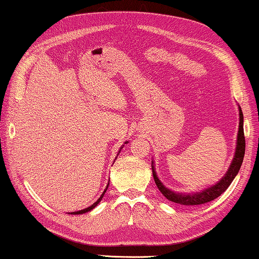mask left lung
Here are the masks:
<instances>
[{
    "instance_id": "8db88e82",
    "label": "left lung",
    "mask_w": 259,
    "mask_h": 259,
    "mask_svg": "<svg viewBox=\"0 0 259 259\" xmlns=\"http://www.w3.org/2000/svg\"><path fill=\"white\" fill-rule=\"evenodd\" d=\"M245 153V137H244V128H243V113L242 110L239 108V128H238V136H237V147H236V153L235 157L232 160L230 164V168L228 169L227 174L223 176L222 180L219 183H216L215 186L210 187V188L203 190L202 193H196L194 195L190 194H178L171 192V190L167 189L164 187L157 176L155 174L154 166L152 167L153 169V178H154V181L156 183L157 188L162 195L168 200L171 202H175V203L182 204V205H197V204H203L207 203V202H210L215 200L220 196L221 194L224 193L227 190L228 187L230 186L232 180L235 179V176L237 175L239 168L242 166L243 157H244Z\"/></svg>"
}]
</instances>
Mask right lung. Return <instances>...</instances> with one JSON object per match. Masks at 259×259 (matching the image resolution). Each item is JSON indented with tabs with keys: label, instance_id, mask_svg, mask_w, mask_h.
<instances>
[{
	"label": "right lung",
	"instance_id": "1",
	"mask_svg": "<svg viewBox=\"0 0 259 259\" xmlns=\"http://www.w3.org/2000/svg\"><path fill=\"white\" fill-rule=\"evenodd\" d=\"M107 187H108V185H107ZM107 187H106V189H105V190H104V193H103V195H102V196H100V197L98 198V201H97V202H96V203H93V204L91 205V207H89V208H86V209H83V210H79V211H73V212H70V213H72V215H79V213H84V212H88V211H90V210H92V209H93V208H95V207H96V205H97V204H98L100 201H102V198H103V196H104V194H105V193H106V190H107Z\"/></svg>",
	"mask_w": 259,
	"mask_h": 259
}]
</instances>
